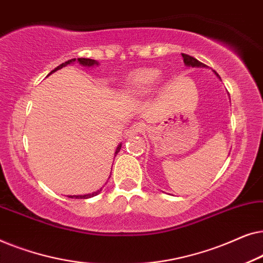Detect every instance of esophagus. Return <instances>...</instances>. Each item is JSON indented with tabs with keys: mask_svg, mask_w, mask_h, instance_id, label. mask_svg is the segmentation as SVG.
Returning a JSON list of instances; mask_svg holds the SVG:
<instances>
[{
	"mask_svg": "<svg viewBox=\"0 0 263 263\" xmlns=\"http://www.w3.org/2000/svg\"><path fill=\"white\" fill-rule=\"evenodd\" d=\"M143 129H145V125L143 123H134L132 124L130 127L127 132H125V138H132V136H134L136 134H140V133L143 132Z\"/></svg>",
	"mask_w": 263,
	"mask_h": 263,
	"instance_id": "34e87169",
	"label": "esophagus"
}]
</instances>
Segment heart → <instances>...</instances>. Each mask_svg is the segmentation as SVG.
I'll list each match as a JSON object with an SVG mask.
<instances>
[{
    "instance_id": "heart-1",
    "label": "heart",
    "mask_w": 263,
    "mask_h": 263,
    "mask_svg": "<svg viewBox=\"0 0 263 263\" xmlns=\"http://www.w3.org/2000/svg\"><path fill=\"white\" fill-rule=\"evenodd\" d=\"M160 71L157 68H142L129 78L127 91L133 96H145L154 88L159 80Z\"/></svg>"
}]
</instances>
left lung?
<instances>
[{
	"label": "left lung",
	"instance_id": "8db88e82",
	"mask_svg": "<svg viewBox=\"0 0 263 263\" xmlns=\"http://www.w3.org/2000/svg\"><path fill=\"white\" fill-rule=\"evenodd\" d=\"M182 57H183V62H184V64L186 67H192V68H207L206 64L201 63L197 61L196 59H194V57L189 56V55H185V53H182ZM213 73L215 74V77H217L219 80H220V77H219L217 71L213 70Z\"/></svg>",
	"mask_w": 263,
	"mask_h": 263
}]
</instances>
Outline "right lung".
Here are the masks:
<instances>
[{"mask_svg":"<svg viewBox=\"0 0 263 263\" xmlns=\"http://www.w3.org/2000/svg\"><path fill=\"white\" fill-rule=\"evenodd\" d=\"M74 62H78L79 64H80V66L86 67V68L99 66V62H97L96 60H91V59H78V60H77V59H71V60H69V61H67V62L60 64V66L57 67V68H55V69H53L50 74H52L53 71L59 70V69H61V68L66 67V66H68V64H71V63H74ZM50 74H49V75H50ZM49 75H48V77H49ZM121 147H122V143H120V145L117 146L116 152H115V157H116V154H117L118 152H120ZM102 189H103V188H100L99 190H97V192H93L92 194H85V195H68V197H71V199H89V197H93V196L98 195V194H99L100 192H102Z\"/></svg>","mask_w":263,"mask_h":263,"instance_id":"right-lung-1","label":"right lung"}]
</instances>
